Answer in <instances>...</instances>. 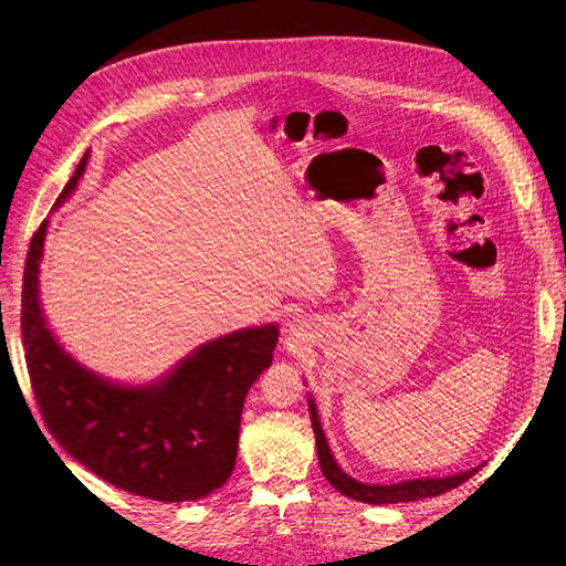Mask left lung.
I'll return each instance as SVG.
<instances>
[{"label":"left lung","instance_id":"8db88e82","mask_svg":"<svg viewBox=\"0 0 566 566\" xmlns=\"http://www.w3.org/2000/svg\"><path fill=\"white\" fill-rule=\"evenodd\" d=\"M310 418H312V429L316 436V454H318V463H321V472L323 478L328 480L339 493L358 500V502H367V504H395V502H415L422 497H436L440 493H448L457 486H461L463 482H468L474 472L480 468H470L465 472L452 474V478H438V480H410V482H399V484H390V486H376V484H363L355 482L353 478L337 465V461L333 459V452L325 442L323 429L318 424V415H316V406L310 399Z\"/></svg>","mask_w":566,"mask_h":566}]
</instances>
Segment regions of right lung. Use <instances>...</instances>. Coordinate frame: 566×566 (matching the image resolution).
Returning a JSON list of instances; mask_svg holds the SVG:
<instances>
[{"label":"right lung","mask_w":566,"mask_h":566,"mask_svg":"<svg viewBox=\"0 0 566 566\" xmlns=\"http://www.w3.org/2000/svg\"><path fill=\"white\" fill-rule=\"evenodd\" d=\"M88 151L59 195L77 186ZM48 220L34 231L22 275V346L48 431L101 480L160 502L199 500L233 472L245 397L271 367L277 325L245 328L197 348L165 380L112 385L56 344L39 303Z\"/></svg>","instance_id":"obj_1"}]
</instances>
